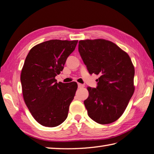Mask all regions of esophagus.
Returning <instances> with one entry per match:
<instances>
[{"instance_id":"34e87169","label":"esophagus","mask_w":154,"mask_h":154,"mask_svg":"<svg viewBox=\"0 0 154 154\" xmlns=\"http://www.w3.org/2000/svg\"><path fill=\"white\" fill-rule=\"evenodd\" d=\"M78 87H79V88H84V85H83L82 84H78Z\"/></svg>"}]
</instances>
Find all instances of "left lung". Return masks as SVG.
<instances>
[{
    "instance_id": "1",
    "label": "left lung",
    "mask_w": 154,
    "mask_h": 154,
    "mask_svg": "<svg viewBox=\"0 0 154 154\" xmlns=\"http://www.w3.org/2000/svg\"><path fill=\"white\" fill-rule=\"evenodd\" d=\"M78 49L90 74L99 75L97 88H87L89 95L84 103L88 114L97 123H113L125 112L135 90L130 56L104 39L80 40Z\"/></svg>"
}]
</instances>
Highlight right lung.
<instances>
[{
	"label": "right lung",
	"instance_id": "obj_1",
	"mask_svg": "<svg viewBox=\"0 0 154 154\" xmlns=\"http://www.w3.org/2000/svg\"><path fill=\"white\" fill-rule=\"evenodd\" d=\"M78 40H51L34 46L22 69L20 81L24 102L35 120L43 126L56 127L68 116L77 89L76 82H57L67 57Z\"/></svg>",
	"mask_w": 154,
	"mask_h": 154
}]
</instances>
